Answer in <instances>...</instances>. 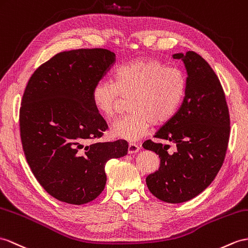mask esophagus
I'll use <instances>...</instances> for the list:
<instances>
[{"label":"esophagus","mask_w":248,"mask_h":248,"mask_svg":"<svg viewBox=\"0 0 248 248\" xmlns=\"http://www.w3.org/2000/svg\"><path fill=\"white\" fill-rule=\"evenodd\" d=\"M140 150V146L135 143H129L128 144V154H136Z\"/></svg>","instance_id":"1"}]
</instances>
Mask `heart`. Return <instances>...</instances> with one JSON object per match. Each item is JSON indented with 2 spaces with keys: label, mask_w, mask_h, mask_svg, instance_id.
Segmentation results:
<instances>
[{
  "label": "heart",
  "mask_w": 248,
  "mask_h": 248,
  "mask_svg": "<svg viewBox=\"0 0 248 248\" xmlns=\"http://www.w3.org/2000/svg\"><path fill=\"white\" fill-rule=\"evenodd\" d=\"M186 86V77L180 68L155 59H140L120 66L113 81L96 82L92 102L102 116L111 118L122 99H129L131 113L117 120L110 134L116 139L135 142L148 134L152 123L164 124L176 114Z\"/></svg>",
  "instance_id": "b5f03b06"
}]
</instances>
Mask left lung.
Returning a JSON list of instances; mask_svg holds the SVG:
<instances>
[{
    "instance_id": "obj_1",
    "label": "left lung",
    "mask_w": 248,
    "mask_h": 248,
    "mask_svg": "<svg viewBox=\"0 0 248 248\" xmlns=\"http://www.w3.org/2000/svg\"><path fill=\"white\" fill-rule=\"evenodd\" d=\"M184 63L187 86L176 114L156 131L155 138L170 145L147 140L143 147L159 155L160 168L146 178L149 191L166 203H182L208 187L225 159L231 131L228 106L219 78L195 51L174 53Z\"/></svg>"
}]
</instances>
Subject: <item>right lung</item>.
<instances>
[{"instance_id":"add662e5","label":"right lung","mask_w":248,"mask_h":248,"mask_svg":"<svg viewBox=\"0 0 248 248\" xmlns=\"http://www.w3.org/2000/svg\"><path fill=\"white\" fill-rule=\"evenodd\" d=\"M116 62L103 48L57 53L30 77L20 108L24 155L41 186L57 200L82 205L106 184L108 160L127 155L124 140L95 142L108 126L92 90Z\"/></svg>"}]
</instances>
